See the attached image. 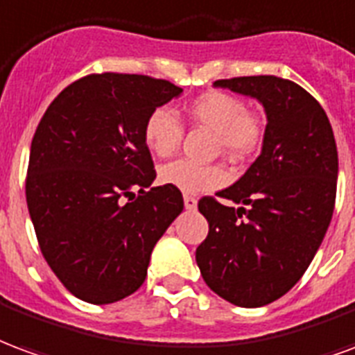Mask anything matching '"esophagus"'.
I'll use <instances>...</instances> for the list:
<instances>
[{
    "instance_id": "1",
    "label": "esophagus",
    "mask_w": 355,
    "mask_h": 355,
    "mask_svg": "<svg viewBox=\"0 0 355 355\" xmlns=\"http://www.w3.org/2000/svg\"><path fill=\"white\" fill-rule=\"evenodd\" d=\"M183 202H185V208L187 209H196V198L191 195L183 196Z\"/></svg>"
}]
</instances>
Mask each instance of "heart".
Instances as JSON below:
<instances>
[{
  "label": "heart",
  "instance_id": "1",
  "mask_svg": "<svg viewBox=\"0 0 355 355\" xmlns=\"http://www.w3.org/2000/svg\"><path fill=\"white\" fill-rule=\"evenodd\" d=\"M185 117L193 126H202L214 134V149L231 160H245L259 151L265 139V124L259 113L248 110L242 98L208 90L193 98L185 107ZM183 138V124L168 107H157L144 123V141L160 159L174 155ZM164 185L185 195H200L223 187L229 172L221 164L200 166L189 160H174L159 170Z\"/></svg>",
  "mask_w": 355,
  "mask_h": 355
}]
</instances>
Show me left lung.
Segmentation results:
<instances>
[{
    "instance_id": "obj_1",
    "label": "left lung",
    "mask_w": 355,
    "mask_h": 355,
    "mask_svg": "<svg viewBox=\"0 0 355 355\" xmlns=\"http://www.w3.org/2000/svg\"><path fill=\"white\" fill-rule=\"evenodd\" d=\"M257 98L266 111L263 151L231 187L202 196L208 236L196 248L204 282L225 301L257 309L301 280L331 223L338 155L333 128L314 96L289 79L252 75L216 81Z\"/></svg>"
}]
</instances>
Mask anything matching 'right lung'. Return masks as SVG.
I'll return each instance as SVG.
<instances>
[{
	"instance_id": "1",
	"label": "right lung",
	"mask_w": 355,
	"mask_h": 355,
	"mask_svg": "<svg viewBox=\"0 0 355 355\" xmlns=\"http://www.w3.org/2000/svg\"><path fill=\"white\" fill-rule=\"evenodd\" d=\"M183 89L136 73H90L46 107L33 134L26 202L46 265L69 293L110 304L144 284L151 252L183 209L160 185L144 123Z\"/></svg>"
}]
</instances>
